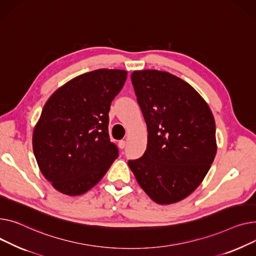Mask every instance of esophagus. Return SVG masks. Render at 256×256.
<instances>
[{
  "label": "esophagus",
  "instance_id": "esophagus-1",
  "mask_svg": "<svg viewBox=\"0 0 256 256\" xmlns=\"http://www.w3.org/2000/svg\"><path fill=\"white\" fill-rule=\"evenodd\" d=\"M126 144H127V142H126L125 140H120V142H118V148H121V150L125 148Z\"/></svg>",
  "mask_w": 256,
  "mask_h": 256
}]
</instances>
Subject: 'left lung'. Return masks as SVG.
Instances as JSON below:
<instances>
[{
	"label": "left lung",
	"instance_id": "left-lung-1",
	"mask_svg": "<svg viewBox=\"0 0 256 256\" xmlns=\"http://www.w3.org/2000/svg\"><path fill=\"white\" fill-rule=\"evenodd\" d=\"M131 82L146 124L148 144L144 155L128 165L155 202H178L200 185L214 161V116L189 84L168 72L134 71Z\"/></svg>",
	"mask_w": 256,
	"mask_h": 256
}]
</instances>
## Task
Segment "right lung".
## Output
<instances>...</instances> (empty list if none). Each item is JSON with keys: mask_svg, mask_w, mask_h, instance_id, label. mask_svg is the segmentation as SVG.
I'll list each match as a JSON object with an SVG mask.
<instances>
[{"mask_svg": "<svg viewBox=\"0 0 256 256\" xmlns=\"http://www.w3.org/2000/svg\"><path fill=\"white\" fill-rule=\"evenodd\" d=\"M126 78L125 70H94L58 88L45 103L33 150L41 172L58 191L71 196L86 192L118 158L108 112Z\"/></svg>", "mask_w": 256, "mask_h": 256, "instance_id": "add662e5", "label": "right lung"}]
</instances>
